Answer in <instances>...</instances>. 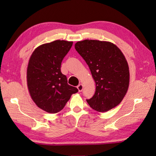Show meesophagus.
<instances>
[{"label": "esophagus", "instance_id": "1", "mask_svg": "<svg viewBox=\"0 0 156 156\" xmlns=\"http://www.w3.org/2000/svg\"><path fill=\"white\" fill-rule=\"evenodd\" d=\"M77 89H78V90H79V92H82V90H83V85L82 84H79V85L77 87Z\"/></svg>", "mask_w": 156, "mask_h": 156}]
</instances>
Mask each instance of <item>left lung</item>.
<instances>
[{
  "mask_svg": "<svg viewBox=\"0 0 156 156\" xmlns=\"http://www.w3.org/2000/svg\"><path fill=\"white\" fill-rule=\"evenodd\" d=\"M75 48L96 83L95 94L87 100L90 107L101 112L120 104L129 84L128 64L120 49L111 42L95 40L77 41Z\"/></svg>",
  "mask_w": 156,
  "mask_h": 156,
  "instance_id": "left-lung-1",
  "label": "left lung"
}]
</instances>
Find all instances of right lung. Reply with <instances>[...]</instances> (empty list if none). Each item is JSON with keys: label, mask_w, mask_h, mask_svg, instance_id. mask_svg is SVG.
I'll use <instances>...</instances> for the list:
<instances>
[{"label": "right lung", "mask_w": 156, "mask_h": 156, "mask_svg": "<svg viewBox=\"0 0 156 156\" xmlns=\"http://www.w3.org/2000/svg\"><path fill=\"white\" fill-rule=\"evenodd\" d=\"M73 41L55 40L37 47L32 53L27 71V87L36 105L49 113H57L66 105L71 96L78 92L68 84L60 71L64 56Z\"/></svg>", "instance_id": "add662e5"}]
</instances>
